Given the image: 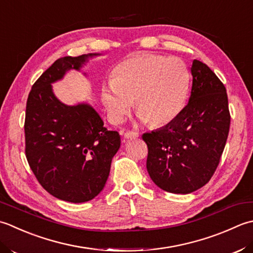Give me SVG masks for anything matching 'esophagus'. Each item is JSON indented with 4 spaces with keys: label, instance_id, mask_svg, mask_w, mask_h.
Segmentation results:
<instances>
[{
    "label": "esophagus",
    "instance_id": "1",
    "mask_svg": "<svg viewBox=\"0 0 253 253\" xmlns=\"http://www.w3.org/2000/svg\"><path fill=\"white\" fill-rule=\"evenodd\" d=\"M140 135H138V133L135 132V131H126L125 133V137L126 138V140H128V138H136Z\"/></svg>",
    "mask_w": 253,
    "mask_h": 253
}]
</instances>
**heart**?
Masks as SVG:
<instances>
[{
	"label": "heart",
	"instance_id": "1",
	"mask_svg": "<svg viewBox=\"0 0 253 253\" xmlns=\"http://www.w3.org/2000/svg\"><path fill=\"white\" fill-rule=\"evenodd\" d=\"M189 82V70L183 61L141 53L118 64L112 82L101 87V100L115 123L123 121L135 100L140 119L161 126L181 112Z\"/></svg>",
	"mask_w": 253,
	"mask_h": 253
}]
</instances>
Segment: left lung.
Returning a JSON list of instances; mask_svg holds the SVG:
<instances>
[{
    "mask_svg": "<svg viewBox=\"0 0 253 253\" xmlns=\"http://www.w3.org/2000/svg\"><path fill=\"white\" fill-rule=\"evenodd\" d=\"M192 89L178 117L156 131L143 134L146 168L157 187L188 194L210 181L227 141L230 115L224 84L208 65L193 60Z\"/></svg>",
    "mask_w": 253,
    "mask_h": 253,
    "instance_id": "left-lung-1",
    "label": "left lung"
}]
</instances>
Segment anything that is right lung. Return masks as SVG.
Instances as JSON below:
<instances>
[{"mask_svg": "<svg viewBox=\"0 0 253 253\" xmlns=\"http://www.w3.org/2000/svg\"><path fill=\"white\" fill-rule=\"evenodd\" d=\"M89 53L56 60L36 81L26 105V157L42 188L56 199L83 203L97 197L120 148V135L109 131L88 104L68 106L52 85L70 70L80 71ZM85 74V73H84Z\"/></svg>", "mask_w": 253, "mask_h": 253, "instance_id": "1", "label": "right lung"}]
</instances>
